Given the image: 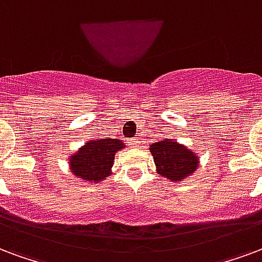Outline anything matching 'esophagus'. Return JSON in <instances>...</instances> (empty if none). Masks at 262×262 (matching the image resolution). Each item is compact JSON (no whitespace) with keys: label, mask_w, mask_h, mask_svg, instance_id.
Returning a JSON list of instances; mask_svg holds the SVG:
<instances>
[{"label":"esophagus","mask_w":262,"mask_h":262,"mask_svg":"<svg viewBox=\"0 0 262 262\" xmlns=\"http://www.w3.org/2000/svg\"><path fill=\"white\" fill-rule=\"evenodd\" d=\"M139 144V140L137 139H132L130 140V145H133V147H136V145Z\"/></svg>","instance_id":"obj_1"}]
</instances>
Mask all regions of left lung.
Listing matches in <instances>:
<instances>
[{
  "label": "left lung",
  "instance_id": "8db88e82",
  "mask_svg": "<svg viewBox=\"0 0 262 262\" xmlns=\"http://www.w3.org/2000/svg\"><path fill=\"white\" fill-rule=\"evenodd\" d=\"M158 173L171 181H181L198 167V157L174 140H161L149 145Z\"/></svg>",
  "mask_w": 262,
  "mask_h": 262
}]
</instances>
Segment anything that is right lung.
Here are the masks:
<instances>
[{"label":"right lung","mask_w":262,"mask_h":262,"mask_svg":"<svg viewBox=\"0 0 262 262\" xmlns=\"http://www.w3.org/2000/svg\"><path fill=\"white\" fill-rule=\"evenodd\" d=\"M122 147H125L122 141L117 139L88 141L70 158L71 170L79 179L99 183L111 173L115 152Z\"/></svg>","instance_id":"add662e5"}]
</instances>
